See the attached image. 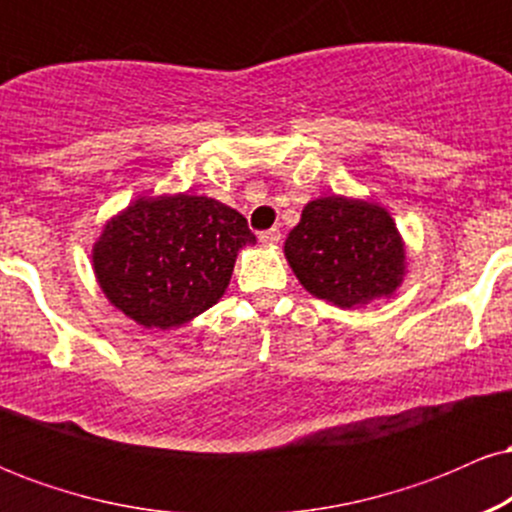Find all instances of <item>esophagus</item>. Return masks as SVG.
<instances>
[{
    "label": "esophagus",
    "instance_id": "1",
    "mask_svg": "<svg viewBox=\"0 0 512 512\" xmlns=\"http://www.w3.org/2000/svg\"><path fill=\"white\" fill-rule=\"evenodd\" d=\"M281 240V233L279 228H269V231H262L260 233V243L264 245H276Z\"/></svg>",
    "mask_w": 512,
    "mask_h": 512
}]
</instances>
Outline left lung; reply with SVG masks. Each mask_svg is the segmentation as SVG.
I'll return each mask as SVG.
<instances>
[{
	"label": "left lung",
	"instance_id": "8db88e82",
	"mask_svg": "<svg viewBox=\"0 0 512 512\" xmlns=\"http://www.w3.org/2000/svg\"><path fill=\"white\" fill-rule=\"evenodd\" d=\"M284 255L305 291L339 308L390 298L407 272L404 240L390 211L339 195L305 204Z\"/></svg>",
	"mask_w": 512,
	"mask_h": 512
}]
</instances>
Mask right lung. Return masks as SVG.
<instances>
[{"mask_svg":"<svg viewBox=\"0 0 512 512\" xmlns=\"http://www.w3.org/2000/svg\"><path fill=\"white\" fill-rule=\"evenodd\" d=\"M248 221L219 199L139 197L105 223L93 272L110 303L144 327H180L219 303Z\"/></svg>","mask_w":512,"mask_h":512,"instance_id":"add662e5","label":"right lung"}]
</instances>
